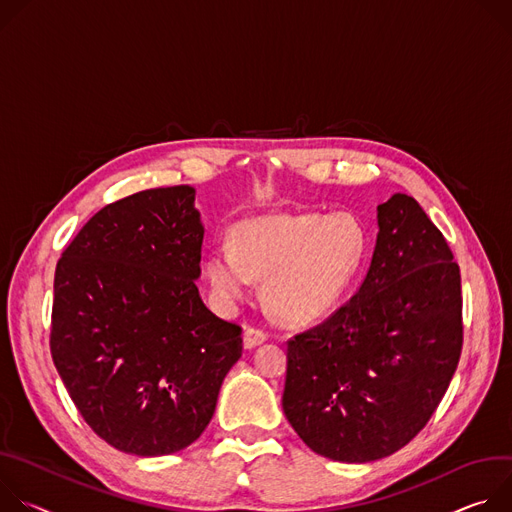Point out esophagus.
Segmentation results:
<instances>
[{"label": "esophagus", "instance_id": "esophagus-1", "mask_svg": "<svg viewBox=\"0 0 512 512\" xmlns=\"http://www.w3.org/2000/svg\"><path fill=\"white\" fill-rule=\"evenodd\" d=\"M264 342H266V333H264L262 329L248 327V329L244 331V348H246V350H252V348H256V346H260V344H264Z\"/></svg>", "mask_w": 512, "mask_h": 512}]
</instances>
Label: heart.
Returning a JSON list of instances; mask_svg holds the SVG:
<instances>
[{
	"label": "heart",
	"mask_w": 512,
	"mask_h": 512,
	"mask_svg": "<svg viewBox=\"0 0 512 512\" xmlns=\"http://www.w3.org/2000/svg\"><path fill=\"white\" fill-rule=\"evenodd\" d=\"M366 254V232L352 213H278L238 225L234 248L213 246L205 276L217 305L232 311L264 278V297L289 323H313L348 293Z\"/></svg>",
	"instance_id": "1"
}]
</instances>
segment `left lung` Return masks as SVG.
I'll use <instances>...</instances> for the list:
<instances>
[{"label":"left lung","mask_w":512,"mask_h":512,"mask_svg":"<svg viewBox=\"0 0 512 512\" xmlns=\"http://www.w3.org/2000/svg\"><path fill=\"white\" fill-rule=\"evenodd\" d=\"M462 342L460 266L421 205L396 193L378 205L358 293L289 339L282 411L323 458H386L435 413Z\"/></svg>","instance_id":"obj_1"}]
</instances>
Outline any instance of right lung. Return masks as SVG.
<instances>
[{"label": "right lung", "mask_w": 512, "mask_h": 512, "mask_svg": "<svg viewBox=\"0 0 512 512\" xmlns=\"http://www.w3.org/2000/svg\"><path fill=\"white\" fill-rule=\"evenodd\" d=\"M203 223L189 185L105 205L54 272L50 354L75 407L142 458L191 445L242 356V327L199 297Z\"/></svg>", "instance_id": "add662e5"}]
</instances>
